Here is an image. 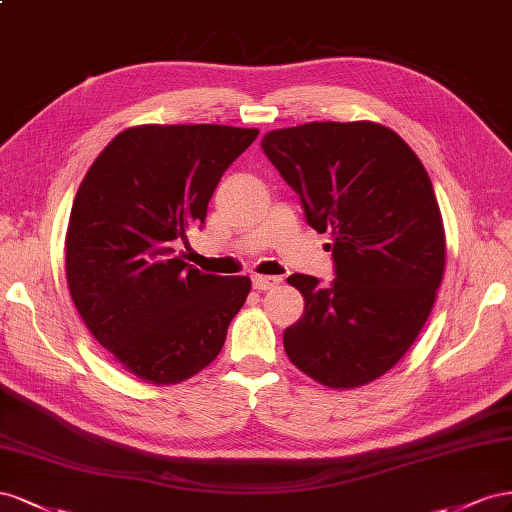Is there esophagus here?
Here are the masks:
<instances>
[{
    "instance_id": "34e87169",
    "label": "esophagus",
    "mask_w": 512,
    "mask_h": 512,
    "mask_svg": "<svg viewBox=\"0 0 512 512\" xmlns=\"http://www.w3.org/2000/svg\"><path fill=\"white\" fill-rule=\"evenodd\" d=\"M279 283H281V276H261V274L253 276V287L259 291H268Z\"/></svg>"
}]
</instances>
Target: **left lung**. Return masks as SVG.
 Listing matches in <instances>:
<instances>
[{
  "label": "left lung",
  "mask_w": 512,
  "mask_h": 512,
  "mask_svg": "<svg viewBox=\"0 0 512 512\" xmlns=\"http://www.w3.org/2000/svg\"><path fill=\"white\" fill-rule=\"evenodd\" d=\"M270 163L300 195L309 223L330 233L334 279L291 274L304 313L283 332L287 358L334 390L358 388L397 364L429 319L446 266V236L420 158L377 122H309L270 130Z\"/></svg>",
  "instance_id": "1"
}]
</instances>
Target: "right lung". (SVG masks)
I'll return each mask as SVG.
<instances>
[{
    "mask_svg": "<svg viewBox=\"0 0 512 512\" xmlns=\"http://www.w3.org/2000/svg\"><path fill=\"white\" fill-rule=\"evenodd\" d=\"M259 135L223 124H141L98 154L72 201L66 281L92 337L122 369L180 384L218 356L251 279L175 255L203 225L227 167Z\"/></svg>",
    "mask_w": 512,
    "mask_h": 512,
    "instance_id": "right-lung-1",
    "label": "right lung"
}]
</instances>
